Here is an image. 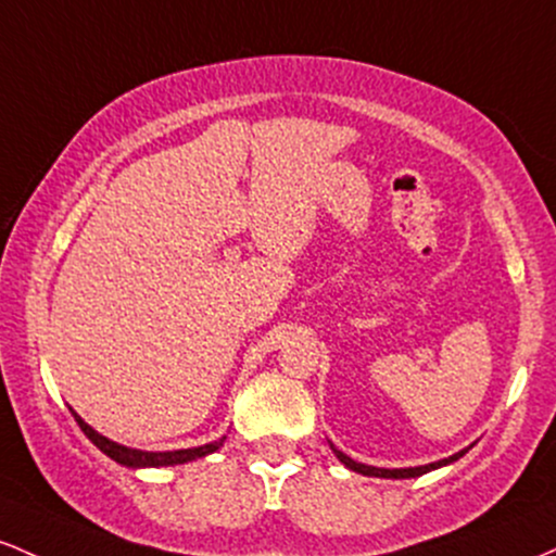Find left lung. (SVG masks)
<instances>
[{
  "instance_id": "8db88e82",
  "label": "left lung",
  "mask_w": 556,
  "mask_h": 556,
  "mask_svg": "<svg viewBox=\"0 0 556 556\" xmlns=\"http://www.w3.org/2000/svg\"><path fill=\"white\" fill-rule=\"evenodd\" d=\"M330 448H333L336 457H339L341 463H344V465L349 467V470L359 472V476H370V478H417V476H426V472L435 470V467H444V465H448V463H457V459L463 457V454L467 452V448H463V452H457V454H452V457L439 459V463H430V465H420V467H394V470H389V467H372V465L354 463L352 457H346V454L339 452V448H336L333 444H330Z\"/></svg>"
}]
</instances>
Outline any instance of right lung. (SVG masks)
<instances>
[{
  "label": "right lung",
  "instance_id": "add662e5",
  "mask_svg": "<svg viewBox=\"0 0 556 556\" xmlns=\"http://www.w3.org/2000/svg\"><path fill=\"white\" fill-rule=\"evenodd\" d=\"M76 417V422L84 430L86 435H89V441L97 448H102L104 454H108L110 459H115L117 465H126V467H167V465H184V463H191V459H199V457H207V454L217 452V448L223 446V441H226V435H223L220 441H212V444H204V446H194V448H176V452H141V448H130V446H123V444H115V441H110L108 435L97 433L89 422H84L78 417V413H73Z\"/></svg>",
  "mask_w": 556,
  "mask_h": 556
}]
</instances>
